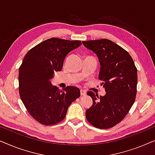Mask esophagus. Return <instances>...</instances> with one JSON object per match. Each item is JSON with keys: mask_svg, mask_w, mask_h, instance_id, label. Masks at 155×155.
<instances>
[{"mask_svg": "<svg viewBox=\"0 0 155 155\" xmlns=\"http://www.w3.org/2000/svg\"><path fill=\"white\" fill-rule=\"evenodd\" d=\"M86 94V92L83 90H80V95L81 96H84Z\"/></svg>", "mask_w": 155, "mask_h": 155, "instance_id": "34e87169", "label": "esophagus"}]
</instances>
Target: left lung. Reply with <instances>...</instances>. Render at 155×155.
Returning a JSON list of instances; mask_svg holds the SVG:
<instances>
[{
  "instance_id": "obj_1",
  "label": "left lung",
  "mask_w": 155,
  "mask_h": 155,
  "mask_svg": "<svg viewBox=\"0 0 155 155\" xmlns=\"http://www.w3.org/2000/svg\"><path fill=\"white\" fill-rule=\"evenodd\" d=\"M97 54L100 63L99 79L107 92L98 96L89 91L93 104L86 110V118L93 126L107 129L124 119L135 102L137 72L128 51L111 40L103 39L82 41Z\"/></svg>"
}]
</instances>
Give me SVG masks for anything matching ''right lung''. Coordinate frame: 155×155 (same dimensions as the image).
Returning a JSON list of instances; mask_svg holds the SVG:
<instances>
[{
    "label": "right lung",
    "mask_w": 155,
    "mask_h": 155,
    "mask_svg": "<svg viewBox=\"0 0 155 155\" xmlns=\"http://www.w3.org/2000/svg\"><path fill=\"white\" fill-rule=\"evenodd\" d=\"M81 41L51 38L31 48L19 68V93L29 114L45 126L63 120L71 103L80 96L79 88L60 90L51 80L63 68L65 56L79 47Z\"/></svg>",
    "instance_id": "add662e5"
}]
</instances>
